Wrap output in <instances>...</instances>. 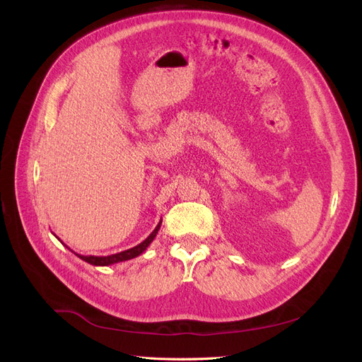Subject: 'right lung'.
Here are the masks:
<instances>
[{
	"label": "right lung",
	"instance_id": "obj_1",
	"mask_svg": "<svg viewBox=\"0 0 362 362\" xmlns=\"http://www.w3.org/2000/svg\"><path fill=\"white\" fill-rule=\"evenodd\" d=\"M160 226H161V221H160V223L156 226L154 231H152V233L149 234V237L145 238L144 242H141L140 245H137V246H134V247H131V249L119 252V254L107 255V257H95V255H80V254H76V252H74V250H72V252H74V254H75L76 257L81 258V259L86 261V262H89V264H92V266H112V264H116V262H122V261L133 259V258L139 257L140 254H144V252L146 250V247L152 243V240L156 238ZM69 250H71V249H69Z\"/></svg>",
	"mask_w": 362,
	"mask_h": 362
}]
</instances>
